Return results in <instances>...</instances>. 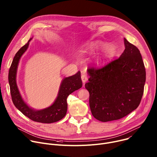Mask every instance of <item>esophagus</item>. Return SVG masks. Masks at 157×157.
<instances>
[{"mask_svg": "<svg viewBox=\"0 0 157 157\" xmlns=\"http://www.w3.org/2000/svg\"><path fill=\"white\" fill-rule=\"evenodd\" d=\"M81 78H82V80L83 82V83H85L86 81L88 80V77H87V75H86V74H83L81 76Z\"/></svg>", "mask_w": 157, "mask_h": 157, "instance_id": "34e87169", "label": "esophagus"}]
</instances>
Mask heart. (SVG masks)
<instances>
[{
    "instance_id": "b5f03b06",
    "label": "heart",
    "mask_w": 157,
    "mask_h": 157,
    "mask_svg": "<svg viewBox=\"0 0 157 157\" xmlns=\"http://www.w3.org/2000/svg\"><path fill=\"white\" fill-rule=\"evenodd\" d=\"M103 45V43L101 42H93V43H91L88 46V49L90 51L92 50H94L95 48H96L97 47H98V46H101ZM110 50H111V47L110 46H107L105 48V53L106 54H108L109 53V52H110Z\"/></svg>"
}]
</instances>
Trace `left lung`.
Returning <instances> with one entry per match:
<instances>
[{"mask_svg": "<svg viewBox=\"0 0 157 157\" xmlns=\"http://www.w3.org/2000/svg\"><path fill=\"white\" fill-rule=\"evenodd\" d=\"M125 49L120 56L100 68H90L85 83L89 92L92 115L106 122L123 118L140 103L146 72L140 50L124 38Z\"/></svg>", "mask_w": 157, "mask_h": 157, "instance_id": "1", "label": "left lung"}]
</instances>
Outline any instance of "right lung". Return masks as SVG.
<instances>
[{
    "label": "right lung",
    "mask_w": 157,
    "mask_h": 157,
    "mask_svg": "<svg viewBox=\"0 0 157 157\" xmlns=\"http://www.w3.org/2000/svg\"><path fill=\"white\" fill-rule=\"evenodd\" d=\"M32 39L30 38L28 42L17 52L9 69V83L12 100L15 107L30 120L44 124L54 123L62 119L66 115L67 97L82 86L80 72L78 71L75 75L65 77L62 80L57 97L50 107L37 110L30 107L21 95L17 85L16 77L20 59L28 48Z\"/></svg>",
    "instance_id": "right-lung-1"
}]
</instances>
